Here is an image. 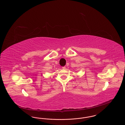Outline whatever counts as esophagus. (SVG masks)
Wrapping results in <instances>:
<instances>
[{
    "label": "esophagus",
    "instance_id": "obj_1",
    "mask_svg": "<svg viewBox=\"0 0 125 125\" xmlns=\"http://www.w3.org/2000/svg\"><path fill=\"white\" fill-rule=\"evenodd\" d=\"M62 68H63V69H65V66H63V67H62Z\"/></svg>",
    "mask_w": 125,
    "mask_h": 125
}]
</instances>
